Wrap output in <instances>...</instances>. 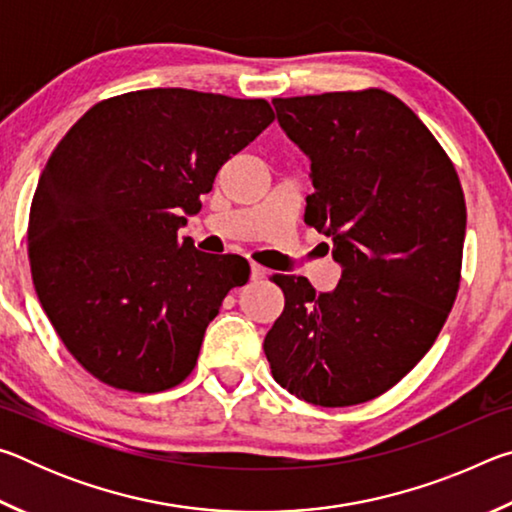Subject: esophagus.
<instances>
[{"label":"esophagus","instance_id":"1","mask_svg":"<svg viewBox=\"0 0 512 512\" xmlns=\"http://www.w3.org/2000/svg\"><path fill=\"white\" fill-rule=\"evenodd\" d=\"M262 277H266V268H262L259 264H250V280H262Z\"/></svg>","mask_w":512,"mask_h":512}]
</instances>
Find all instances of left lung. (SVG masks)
<instances>
[{"label": "left lung", "instance_id": "1", "mask_svg": "<svg viewBox=\"0 0 512 512\" xmlns=\"http://www.w3.org/2000/svg\"><path fill=\"white\" fill-rule=\"evenodd\" d=\"M311 160L305 223L343 273L316 293L273 275L284 311L264 339L273 379L316 406L375 400L436 341L461 284L465 196L443 146L393 94L370 88L273 99Z\"/></svg>", "mask_w": 512, "mask_h": 512}]
</instances>
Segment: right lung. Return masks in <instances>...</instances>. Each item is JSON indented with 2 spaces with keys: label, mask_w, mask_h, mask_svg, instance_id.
<instances>
[{
  "label": "right lung",
  "mask_w": 512,
  "mask_h": 512,
  "mask_svg": "<svg viewBox=\"0 0 512 512\" xmlns=\"http://www.w3.org/2000/svg\"><path fill=\"white\" fill-rule=\"evenodd\" d=\"M273 119L264 99L153 88L99 101L58 142L33 194L29 262L42 309L92 377L160 393L194 370L250 266L178 230Z\"/></svg>",
  "instance_id": "right-lung-1"
}]
</instances>
